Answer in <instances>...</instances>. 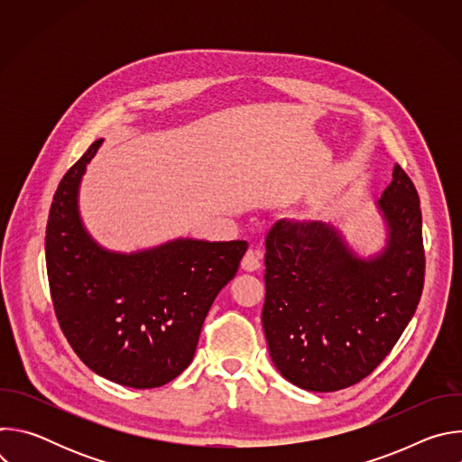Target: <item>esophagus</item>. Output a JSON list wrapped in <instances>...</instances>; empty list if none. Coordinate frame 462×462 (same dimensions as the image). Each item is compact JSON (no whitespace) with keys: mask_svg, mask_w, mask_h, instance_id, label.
I'll return each mask as SVG.
<instances>
[{"mask_svg":"<svg viewBox=\"0 0 462 462\" xmlns=\"http://www.w3.org/2000/svg\"><path fill=\"white\" fill-rule=\"evenodd\" d=\"M241 267L246 271V273H254L261 267V252L255 250V248H248L245 257L241 259Z\"/></svg>","mask_w":462,"mask_h":462,"instance_id":"34e87169","label":"esophagus"}]
</instances>
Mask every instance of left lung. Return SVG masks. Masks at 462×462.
Segmentation results:
<instances>
[{
    "mask_svg": "<svg viewBox=\"0 0 462 462\" xmlns=\"http://www.w3.org/2000/svg\"><path fill=\"white\" fill-rule=\"evenodd\" d=\"M376 205L387 241L369 259L321 221L280 219L267 234L261 321L276 369L301 389L338 391L371 374L417 310L422 214L399 164Z\"/></svg>",
    "mask_w": 462,
    "mask_h": 462,
    "instance_id": "obj_1",
    "label": "left lung"
}]
</instances>
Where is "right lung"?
Wrapping results in <instances>:
<instances>
[{"mask_svg": "<svg viewBox=\"0 0 462 462\" xmlns=\"http://www.w3.org/2000/svg\"><path fill=\"white\" fill-rule=\"evenodd\" d=\"M98 139L63 175L45 232L51 298L61 333L97 374L159 387L193 360L205 318L236 276L246 241L175 239L120 254L84 228L79 189Z\"/></svg>", "mask_w": 462, "mask_h": 462, "instance_id": "add662e5", "label": "right lung"}]
</instances>
